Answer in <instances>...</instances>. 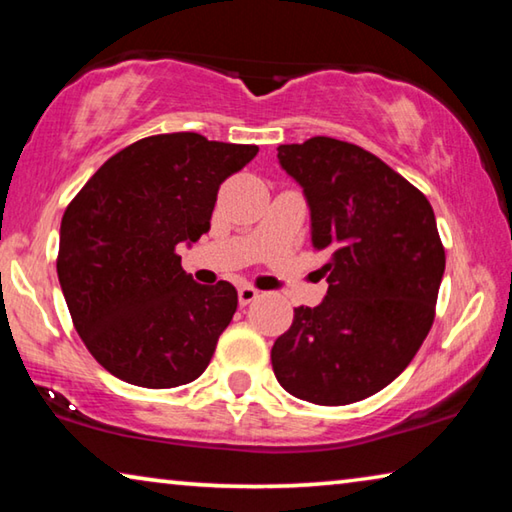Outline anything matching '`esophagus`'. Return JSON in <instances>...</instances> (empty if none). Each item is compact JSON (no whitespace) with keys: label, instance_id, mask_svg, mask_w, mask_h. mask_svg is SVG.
Instances as JSON below:
<instances>
[{"label":"esophagus","instance_id":"34e87169","mask_svg":"<svg viewBox=\"0 0 512 512\" xmlns=\"http://www.w3.org/2000/svg\"><path fill=\"white\" fill-rule=\"evenodd\" d=\"M259 298V291L255 287H250V284H244V287H239V305L246 307L250 302Z\"/></svg>","mask_w":512,"mask_h":512}]
</instances>
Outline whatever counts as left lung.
<instances>
[{"label":"left lung","mask_w":512,"mask_h":512,"mask_svg":"<svg viewBox=\"0 0 512 512\" xmlns=\"http://www.w3.org/2000/svg\"><path fill=\"white\" fill-rule=\"evenodd\" d=\"M277 160L305 189L329 287L318 307L293 309L273 372L311 404L366 400L409 366L436 318L445 273L436 216L418 187L357 144L311 137L277 146Z\"/></svg>","instance_id":"1"}]
</instances>
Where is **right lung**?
<instances>
[{
	"label": "right lung",
	"mask_w": 512,
	"mask_h": 512,
	"mask_svg": "<svg viewBox=\"0 0 512 512\" xmlns=\"http://www.w3.org/2000/svg\"><path fill=\"white\" fill-rule=\"evenodd\" d=\"M257 151L198 133L151 135L103 162L67 205L60 289L85 348L110 375L142 388L203 375L237 311V289L194 282L176 246L210 230L221 183Z\"/></svg>",
	"instance_id": "add662e5"
}]
</instances>
